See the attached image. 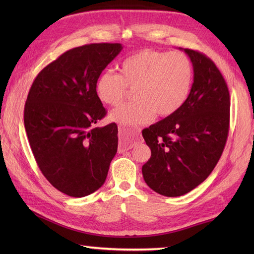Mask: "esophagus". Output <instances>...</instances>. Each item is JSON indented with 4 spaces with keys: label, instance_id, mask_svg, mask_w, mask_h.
<instances>
[{
    "label": "esophagus",
    "instance_id": "34e87169",
    "mask_svg": "<svg viewBox=\"0 0 254 254\" xmlns=\"http://www.w3.org/2000/svg\"><path fill=\"white\" fill-rule=\"evenodd\" d=\"M137 136V132H127L126 128L122 127H119V153H124L127 150H130L135 145V138Z\"/></svg>",
    "mask_w": 254,
    "mask_h": 254
}]
</instances>
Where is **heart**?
<instances>
[{"instance_id": "b5f03b06", "label": "heart", "mask_w": 254, "mask_h": 254, "mask_svg": "<svg viewBox=\"0 0 254 254\" xmlns=\"http://www.w3.org/2000/svg\"><path fill=\"white\" fill-rule=\"evenodd\" d=\"M120 74L106 71L96 82V93L106 105L117 106L135 88V101L121 105L110 119L121 126L138 127L159 117L174 115L190 94L193 67L185 53L142 50L127 58Z\"/></svg>"}]
</instances>
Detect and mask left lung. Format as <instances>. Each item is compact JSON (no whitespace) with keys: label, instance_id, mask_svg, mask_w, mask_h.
<instances>
[{"label":"left lung","instance_id":"obj_1","mask_svg":"<svg viewBox=\"0 0 254 254\" xmlns=\"http://www.w3.org/2000/svg\"><path fill=\"white\" fill-rule=\"evenodd\" d=\"M193 64V84L185 104L142 134L152 156L142 172L147 186L175 197L206 179L223 154L229 132L230 96L215 63L185 49Z\"/></svg>","mask_w":254,"mask_h":254}]
</instances>
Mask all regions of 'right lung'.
Returning <instances> with one entry per match:
<instances>
[{"mask_svg":"<svg viewBox=\"0 0 254 254\" xmlns=\"http://www.w3.org/2000/svg\"><path fill=\"white\" fill-rule=\"evenodd\" d=\"M121 50L105 42L73 48L41 69L27 96L24 123L37 165L68 196L98 190L117 154V124L96 127L107 115L96 82Z\"/></svg>","mask_w":254,"mask_h":254,"instance_id":"right-lung-1","label":"right lung"}]
</instances>
